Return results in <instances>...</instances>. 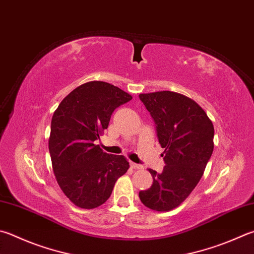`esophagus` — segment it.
<instances>
[{"instance_id":"34e87169","label":"esophagus","mask_w":254,"mask_h":254,"mask_svg":"<svg viewBox=\"0 0 254 254\" xmlns=\"http://www.w3.org/2000/svg\"><path fill=\"white\" fill-rule=\"evenodd\" d=\"M130 165H131L132 169H135V170H141V169H143V167H142L141 164H136V163H134V162H130Z\"/></svg>"}]
</instances>
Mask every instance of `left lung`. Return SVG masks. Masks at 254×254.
<instances>
[{"label": "left lung", "instance_id": "1", "mask_svg": "<svg viewBox=\"0 0 254 254\" xmlns=\"http://www.w3.org/2000/svg\"><path fill=\"white\" fill-rule=\"evenodd\" d=\"M140 100L154 120L167 165L161 173L149 169L153 183L139 196L149 209L168 212L190 195L203 175L214 147L213 123L195 101L177 92L142 93Z\"/></svg>", "mask_w": 254, "mask_h": 254}]
</instances>
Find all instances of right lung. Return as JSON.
<instances>
[{
	"mask_svg": "<svg viewBox=\"0 0 254 254\" xmlns=\"http://www.w3.org/2000/svg\"><path fill=\"white\" fill-rule=\"evenodd\" d=\"M132 99L102 81H90L68 93L54 111L49 150L58 184L81 209L102 205L130 165L126 156L103 152L95 140L108 128L113 111Z\"/></svg>",
	"mask_w": 254,
	"mask_h": 254,
	"instance_id": "add662e5",
	"label": "right lung"
}]
</instances>
